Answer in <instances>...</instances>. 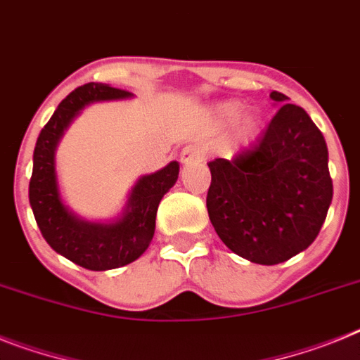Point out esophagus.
Returning <instances> with one entry per match:
<instances>
[{"label":"esophagus","instance_id":"esophagus-1","mask_svg":"<svg viewBox=\"0 0 360 360\" xmlns=\"http://www.w3.org/2000/svg\"><path fill=\"white\" fill-rule=\"evenodd\" d=\"M198 161H205L203 148L194 146V144L183 148V152H181V162L192 165V162H198Z\"/></svg>","mask_w":360,"mask_h":360}]
</instances>
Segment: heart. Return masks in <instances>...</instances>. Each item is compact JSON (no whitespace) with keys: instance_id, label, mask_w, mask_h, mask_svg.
<instances>
[{"instance_id":"heart-1","label":"heart","mask_w":360,"mask_h":360,"mask_svg":"<svg viewBox=\"0 0 360 360\" xmlns=\"http://www.w3.org/2000/svg\"><path fill=\"white\" fill-rule=\"evenodd\" d=\"M241 115V104L240 102H223V104L216 105V110H214V119H216L217 124H221V126H226V124H232L234 120H238V117ZM252 129H255V120L245 119L243 124H241V135L247 137V135L252 134Z\"/></svg>"}]
</instances>
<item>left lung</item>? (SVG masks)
Masks as SVG:
<instances>
[{
	"label": "left lung",
	"mask_w": 360,
	"mask_h": 360,
	"mask_svg": "<svg viewBox=\"0 0 360 360\" xmlns=\"http://www.w3.org/2000/svg\"><path fill=\"white\" fill-rule=\"evenodd\" d=\"M280 104L265 131L232 161L208 162V217L232 252L276 265L306 250L319 236L333 198L328 146L304 108Z\"/></svg>",
	"instance_id": "1"
}]
</instances>
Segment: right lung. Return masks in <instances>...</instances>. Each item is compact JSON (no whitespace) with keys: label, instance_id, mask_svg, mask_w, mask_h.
Returning <instances> with one entry per match:
<instances>
[{"label":"right lung","instance_id":"obj_1","mask_svg":"<svg viewBox=\"0 0 360 360\" xmlns=\"http://www.w3.org/2000/svg\"><path fill=\"white\" fill-rule=\"evenodd\" d=\"M128 96L131 93L110 84L89 82L77 87L60 102L34 146L29 201L41 236L58 255L89 271L122 267L143 255L155 232L157 207L179 175V165L172 161L162 170L141 177L122 217L111 225L82 221L62 203L54 172V150L63 129L87 104Z\"/></svg>","mask_w":360,"mask_h":360}]
</instances>
